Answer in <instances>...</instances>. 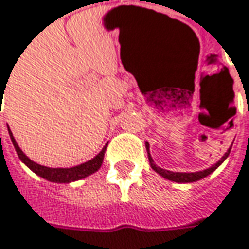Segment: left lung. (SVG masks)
Returning <instances> with one entry per match:
<instances>
[{"label": "left lung", "instance_id": "1", "mask_svg": "<svg viewBox=\"0 0 249 249\" xmlns=\"http://www.w3.org/2000/svg\"><path fill=\"white\" fill-rule=\"evenodd\" d=\"M145 146H146V151H148V159H149L151 168L154 169L156 173H159L162 178H165V179H168V180H172V182L176 183H193L204 179L206 176H209L210 173H213L215 169L218 168V166L226 160L227 156L230 155V151H231V146H230V149L224 154V156H223L218 162H215L214 165H212L209 169H204V170H200V172H172V170H166V169H162L159 168L158 165H155L154 159H152L151 152H149V143L146 142Z\"/></svg>", "mask_w": 249, "mask_h": 249}]
</instances>
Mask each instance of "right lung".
I'll use <instances>...</instances> for the list:
<instances>
[{
    "label": "right lung",
    "mask_w": 249,
    "mask_h": 249,
    "mask_svg": "<svg viewBox=\"0 0 249 249\" xmlns=\"http://www.w3.org/2000/svg\"><path fill=\"white\" fill-rule=\"evenodd\" d=\"M8 132H9V138L12 141V145H14L15 151H17V154H18L19 159L22 160L23 163L31 169L34 173H36L37 176H40V178L53 183H71L93 175L94 172H97L98 169L101 168L104 154H106V149H107V145H108V143H106V146L95 155L93 159H90V160H87V162H84L81 165L73 166V168H48V166H42L36 162L31 160L26 155L23 154L22 149L18 146L17 141L14 138L9 126H8Z\"/></svg>",
    "instance_id": "obj_1"
}]
</instances>
